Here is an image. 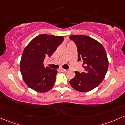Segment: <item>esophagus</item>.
Here are the masks:
<instances>
[{"label": "esophagus", "mask_w": 125, "mask_h": 125, "mask_svg": "<svg viewBox=\"0 0 125 125\" xmlns=\"http://www.w3.org/2000/svg\"><path fill=\"white\" fill-rule=\"evenodd\" d=\"M60 71L62 72H67V70L65 69H63V68H60Z\"/></svg>", "instance_id": "obj_1"}]
</instances>
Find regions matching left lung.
<instances>
[{"mask_svg":"<svg viewBox=\"0 0 125 125\" xmlns=\"http://www.w3.org/2000/svg\"><path fill=\"white\" fill-rule=\"evenodd\" d=\"M76 44L78 61L83 60L85 72L75 71V76L70 80L71 86L79 92H88L100 83L105 77L109 61L104 48L100 42L84 35H71Z\"/></svg>","mask_w":125,"mask_h":125,"instance_id":"left-lung-1","label":"left lung"}]
</instances>
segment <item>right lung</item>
Wrapping results in <instances>:
<instances>
[{"label": "right lung", "instance_id": "1", "mask_svg": "<svg viewBox=\"0 0 125 125\" xmlns=\"http://www.w3.org/2000/svg\"><path fill=\"white\" fill-rule=\"evenodd\" d=\"M63 40V36L41 34L25 47L20 70L23 80L28 87L39 93H46L52 88L57 71L45 68L44 60L46 56L50 57Z\"/></svg>", "mask_w": 125, "mask_h": 125}]
</instances>
